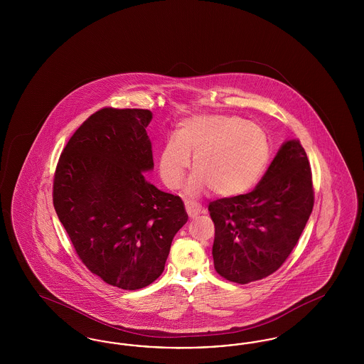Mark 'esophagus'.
I'll use <instances>...</instances> for the list:
<instances>
[{
    "mask_svg": "<svg viewBox=\"0 0 364 364\" xmlns=\"http://www.w3.org/2000/svg\"><path fill=\"white\" fill-rule=\"evenodd\" d=\"M184 203H186V208H187V213H188V215H190L191 218H195L196 215H199L200 213L205 211L200 205H198L196 202L190 200V199H187Z\"/></svg>",
    "mask_w": 364,
    "mask_h": 364,
    "instance_id": "esophagus-1",
    "label": "esophagus"
}]
</instances>
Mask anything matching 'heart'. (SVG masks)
<instances>
[{
	"label": "heart",
	"mask_w": 364,
	"mask_h": 364,
	"mask_svg": "<svg viewBox=\"0 0 364 364\" xmlns=\"http://www.w3.org/2000/svg\"><path fill=\"white\" fill-rule=\"evenodd\" d=\"M195 173L186 187L188 195L208 190L232 198L251 190L267 169L270 141L258 124L237 116L196 114L180 122L174 139L159 153L158 168L169 188H178L190 168Z\"/></svg>",
	"instance_id": "1"
}]
</instances>
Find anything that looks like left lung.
<instances>
[{
	"label": "left lung",
	"instance_id": "8db88e82",
	"mask_svg": "<svg viewBox=\"0 0 364 364\" xmlns=\"http://www.w3.org/2000/svg\"><path fill=\"white\" fill-rule=\"evenodd\" d=\"M312 206L307 154L297 139L287 140L255 190L208 205L217 273L237 284L273 274L292 252Z\"/></svg>",
	"mask_w": 364,
	"mask_h": 364
}]
</instances>
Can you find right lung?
<instances>
[{
    "label": "right lung",
    "mask_w": 364,
    "mask_h": 364,
    "mask_svg": "<svg viewBox=\"0 0 364 364\" xmlns=\"http://www.w3.org/2000/svg\"><path fill=\"white\" fill-rule=\"evenodd\" d=\"M144 109L105 107L61 153L53 205L76 254L106 284L135 291L164 272L174 235L188 220L183 200L144 178L154 168Z\"/></svg>",
    "instance_id": "add662e5"
}]
</instances>
